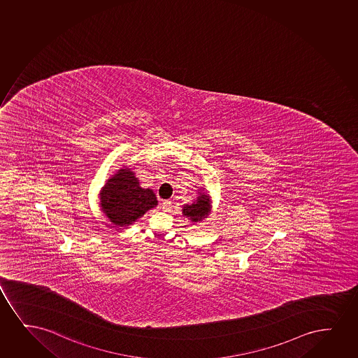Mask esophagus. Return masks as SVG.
Wrapping results in <instances>:
<instances>
[{"mask_svg": "<svg viewBox=\"0 0 358 358\" xmlns=\"http://www.w3.org/2000/svg\"><path fill=\"white\" fill-rule=\"evenodd\" d=\"M172 208V201H163L162 202V209L163 210H169V209Z\"/></svg>", "mask_w": 358, "mask_h": 358, "instance_id": "esophagus-1", "label": "esophagus"}]
</instances>
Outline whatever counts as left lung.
Listing matches in <instances>:
<instances>
[{
    "mask_svg": "<svg viewBox=\"0 0 358 358\" xmlns=\"http://www.w3.org/2000/svg\"><path fill=\"white\" fill-rule=\"evenodd\" d=\"M202 191L199 189V194H197V199L194 201L192 203L185 204L182 206L181 213L182 217H187L194 225L199 224L203 219L208 217L210 213V197H209L207 192H204L206 189Z\"/></svg>",
    "mask_w": 358,
    "mask_h": 358,
    "instance_id": "obj_1",
    "label": "left lung"
}]
</instances>
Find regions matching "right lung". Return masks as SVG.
Segmentation results:
<instances>
[{
    "label": "right lung",
    "mask_w": 358,
    "mask_h": 358,
    "mask_svg": "<svg viewBox=\"0 0 358 358\" xmlns=\"http://www.w3.org/2000/svg\"><path fill=\"white\" fill-rule=\"evenodd\" d=\"M100 208L115 227H127L138 222L159 202L151 189L141 187L136 173L122 166L100 189Z\"/></svg>",
    "instance_id": "1"
}]
</instances>
